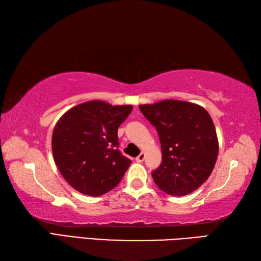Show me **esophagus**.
Segmentation results:
<instances>
[{
    "label": "esophagus",
    "instance_id": "1",
    "mask_svg": "<svg viewBox=\"0 0 261 261\" xmlns=\"http://www.w3.org/2000/svg\"><path fill=\"white\" fill-rule=\"evenodd\" d=\"M143 160H145V152H141L139 156H138L137 158H136V162L137 163H142Z\"/></svg>",
    "mask_w": 261,
    "mask_h": 261
}]
</instances>
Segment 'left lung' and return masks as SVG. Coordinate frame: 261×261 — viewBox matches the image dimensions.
I'll return each instance as SVG.
<instances>
[{
    "label": "left lung",
    "instance_id": "8db88e82",
    "mask_svg": "<svg viewBox=\"0 0 261 261\" xmlns=\"http://www.w3.org/2000/svg\"><path fill=\"white\" fill-rule=\"evenodd\" d=\"M156 127L162 143L163 163L151 173L156 185L173 196L194 192L208 178L219 153L215 126L199 105L165 99L139 105Z\"/></svg>",
    "mask_w": 261,
    "mask_h": 261
}]
</instances>
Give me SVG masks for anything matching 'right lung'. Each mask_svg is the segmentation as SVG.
I'll use <instances>...</instances> for the list:
<instances>
[{
	"label": "right lung",
	"instance_id": "add662e5",
	"mask_svg": "<svg viewBox=\"0 0 261 261\" xmlns=\"http://www.w3.org/2000/svg\"><path fill=\"white\" fill-rule=\"evenodd\" d=\"M131 111V105L90 101L59 119L53 132L54 159L76 191L101 196L121 181L131 160L119 150L118 129Z\"/></svg>",
	"mask_w": 261,
	"mask_h": 261
}]
</instances>
